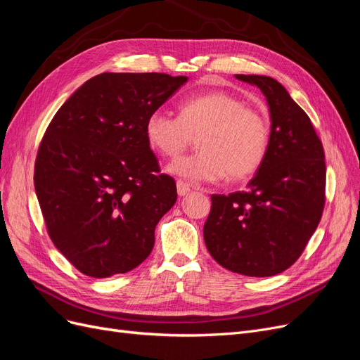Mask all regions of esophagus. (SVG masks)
<instances>
[{
	"mask_svg": "<svg viewBox=\"0 0 360 360\" xmlns=\"http://www.w3.org/2000/svg\"><path fill=\"white\" fill-rule=\"evenodd\" d=\"M177 192L180 197H184V195H188L191 192V184L183 180H177Z\"/></svg>",
	"mask_w": 360,
	"mask_h": 360,
	"instance_id": "34e87169",
	"label": "esophagus"
}]
</instances>
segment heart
Returning <instances> with one entry per match:
<instances>
[{
	"label": "heart",
	"mask_w": 360,
	"mask_h": 360,
	"mask_svg": "<svg viewBox=\"0 0 360 360\" xmlns=\"http://www.w3.org/2000/svg\"><path fill=\"white\" fill-rule=\"evenodd\" d=\"M148 146L177 158L197 138L198 151L169 163L167 171L191 181L246 180L263 165L270 126L266 115L230 91H207L184 99L179 117L153 111L146 120Z\"/></svg>",
	"instance_id": "obj_1"
}]
</instances>
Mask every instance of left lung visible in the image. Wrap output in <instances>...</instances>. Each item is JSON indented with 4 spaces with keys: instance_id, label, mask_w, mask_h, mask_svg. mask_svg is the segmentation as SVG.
Returning <instances> with one entry per match:
<instances>
[{
    "instance_id": "1",
    "label": "left lung",
    "mask_w": 360,
    "mask_h": 360,
    "mask_svg": "<svg viewBox=\"0 0 360 360\" xmlns=\"http://www.w3.org/2000/svg\"><path fill=\"white\" fill-rule=\"evenodd\" d=\"M257 85L270 111L269 150L246 191L212 195L204 242L222 267L274 276L296 263L320 224L326 201L321 141L308 114L276 79L236 75Z\"/></svg>"
}]
</instances>
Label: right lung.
<instances>
[{"mask_svg":"<svg viewBox=\"0 0 360 360\" xmlns=\"http://www.w3.org/2000/svg\"><path fill=\"white\" fill-rule=\"evenodd\" d=\"M186 81L167 73H102L51 120L34 188L52 243L81 274H126L153 249L155 228L177 201V186L160 174L144 126Z\"/></svg>","mask_w":360,"mask_h":360,"instance_id":"add662e5","label":"right lung"}]
</instances>
